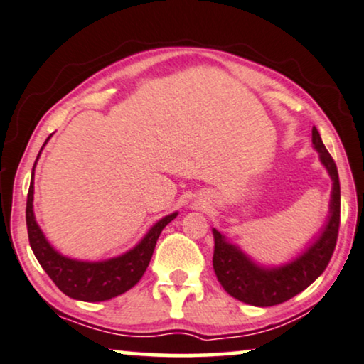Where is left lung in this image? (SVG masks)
Returning <instances> with one entry per match:
<instances>
[{
    "mask_svg": "<svg viewBox=\"0 0 364 364\" xmlns=\"http://www.w3.org/2000/svg\"><path fill=\"white\" fill-rule=\"evenodd\" d=\"M313 148L319 154V161L333 181L329 215L316 238L306 246L303 253L284 264L264 266L245 253L238 245L231 243L225 235L213 228L215 238V255L213 268L216 278L228 294L246 304L266 308L284 303L303 289H306L318 276L326 269L336 246L338 230H340V178L336 163L324 148L318 129H311Z\"/></svg>",
    "mask_w": 364,
    "mask_h": 364,
    "instance_id": "8db88e82",
    "label": "left lung"
}]
</instances>
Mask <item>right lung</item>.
<instances>
[{
    "label": "right lung",
    "mask_w": 364,
    "mask_h": 364,
    "mask_svg": "<svg viewBox=\"0 0 364 364\" xmlns=\"http://www.w3.org/2000/svg\"><path fill=\"white\" fill-rule=\"evenodd\" d=\"M40 154H38V158H40ZM35 166H33V178L26 201L28 238H30L31 250L36 256L38 263L41 264V268L53 279V283L66 296L88 303L106 301V299L119 296V294L132 289L141 279L144 271H146L163 228L178 216V211L154 223L146 235L143 236L141 241L123 255L103 261H81L68 258V256L61 255L60 251L53 248L50 241L46 240L45 232L41 231L40 225L36 223L35 211H33Z\"/></svg>",
    "instance_id": "obj_1"
}]
</instances>
